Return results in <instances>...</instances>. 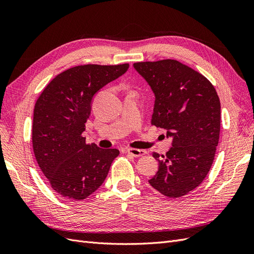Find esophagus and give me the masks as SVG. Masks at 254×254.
<instances>
[{
  "label": "esophagus",
  "mask_w": 254,
  "mask_h": 254,
  "mask_svg": "<svg viewBox=\"0 0 254 254\" xmlns=\"http://www.w3.org/2000/svg\"><path fill=\"white\" fill-rule=\"evenodd\" d=\"M127 152H128V155L132 156V157H135V158L142 157V156H144V155H146V153H147V151H146V150L136 149V148H128Z\"/></svg>",
  "instance_id": "34e87169"
}]
</instances>
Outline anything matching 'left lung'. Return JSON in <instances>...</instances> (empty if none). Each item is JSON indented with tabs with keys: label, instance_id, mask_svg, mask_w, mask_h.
I'll return each instance as SVG.
<instances>
[{
	"label": "left lung",
	"instance_id": "left-lung-1",
	"mask_svg": "<svg viewBox=\"0 0 254 254\" xmlns=\"http://www.w3.org/2000/svg\"><path fill=\"white\" fill-rule=\"evenodd\" d=\"M133 66L155 93L151 125L173 139L165 156L152 152L159 170L148 182L166 197H182L204 180L213 164L220 131L217 92L202 74L174 59Z\"/></svg>",
	"mask_w": 254,
	"mask_h": 254
}]
</instances>
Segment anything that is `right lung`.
I'll return each instance as SVG.
<instances>
[{
	"label": "right lung",
	"instance_id": "obj_1",
	"mask_svg": "<svg viewBox=\"0 0 254 254\" xmlns=\"http://www.w3.org/2000/svg\"><path fill=\"white\" fill-rule=\"evenodd\" d=\"M129 67L83 64L58 74L38 97L33 120V149L52 189L64 198L82 200L102 186L115 148L87 144L82 132L96 92Z\"/></svg>",
	"mask_w": 254,
	"mask_h": 254
}]
</instances>
